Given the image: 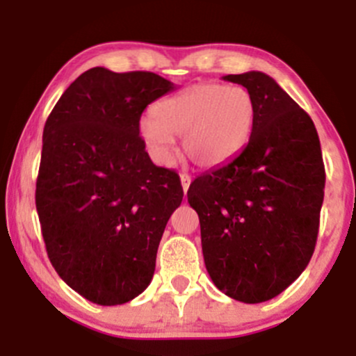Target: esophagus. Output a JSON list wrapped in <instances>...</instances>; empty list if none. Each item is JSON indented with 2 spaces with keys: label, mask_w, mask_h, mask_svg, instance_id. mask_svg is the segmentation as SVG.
Listing matches in <instances>:
<instances>
[{
  "label": "esophagus",
  "mask_w": 356,
  "mask_h": 356,
  "mask_svg": "<svg viewBox=\"0 0 356 356\" xmlns=\"http://www.w3.org/2000/svg\"><path fill=\"white\" fill-rule=\"evenodd\" d=\"M181 184H182V189H184V193H187V189H189V186H191V175L189 174H181Z\"/></svg>",
  "instance_id": "obj_1"
}]
</instances>
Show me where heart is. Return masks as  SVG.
<instances>
[{
	"instance_id": "1",
	"label": "heart",
	"mask_w": 356,
	"mask_h": 356,
	"mask_svg": "<svg viewBox=\"0 0 356 356\" xmlns=\"http://www.w3.org/2000/svg\"><path fill=\"white\" fill-rule=\"evenodd\" d=\"M257 121V103L248 89L194 84L160 99L140 123V138L159 163H169L172 136H181L182 154L201 167L235 159L248 145Z\"/></svg>"
}]
</instances>
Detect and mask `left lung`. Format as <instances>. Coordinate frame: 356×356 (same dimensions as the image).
I'll use <instances>...</instances> for the list:
<instances>
[{
    "label": "left lung",
    "mask_w": 356,
    "mask_h": 356,
    "mask_svg": "<svg viewBox=\"0 0 356 356\" xmlns=\"http://www.w3.org/2000/svg\"><path fill=\"white\" fill-rule=\"evenodd\" d=\"M257 103L248 145L197 177L187 201L201 222L211 280L232 299H273L309 264L324 197V163L314 123L267 74L222 77Z\"/></svg>",
    "instance_id": "left-lung-1"
}]
</instances>
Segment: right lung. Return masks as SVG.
Segmentation results:
<instances>
[{
  "instance_id": "1",
  "label": "right lung",
  "mask_w": 356,
  "mask_h": 356,
  "mask_svg": "<svg viewBox=\"0 0 356 356\" xmlns=\"http://www.w3.org/2000/svg\"><path fill=\"white\" fill-rule=\"evenodd\" d=\"M175 86L154 72L92 67L47 118L35 204L47 255L70 289L99 306L142 294L182 191L140 138V116Z\"/></svg>"
}]
</instances>
